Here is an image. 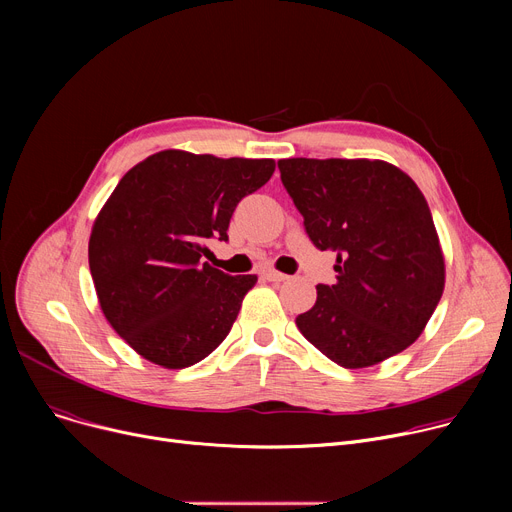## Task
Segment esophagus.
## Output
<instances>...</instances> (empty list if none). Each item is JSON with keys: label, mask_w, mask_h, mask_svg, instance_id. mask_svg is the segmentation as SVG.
<instances>
[{"label": "esophagus", "mask_w": 512, "mask_h": 512, "mask_svg": "<svg viewBox=\"0 0 512 512\" xmlns=\"http://www.w3.org/2000/svg\"><path fill=\"white\" fill-rule=\"evenodd\" d=\"M263 276L270 280V282H286L290 276H286V274H282V272H276V270H265L263 272Z\"/></svg>", "instance_id": "34e87169"}]
</instances>
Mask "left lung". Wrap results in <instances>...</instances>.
I'll return each mask as SVG.
<instances>
[{
  "label": "left lung",
  "instance_id": "left-lung-1",
  "mask_svg": "<svg viewBox=\"0 0 512 512\" xmlns=\"http://www.w3.org/2000/svg\"><path fill=\"white\" fill-rule=\"evenodd\" d=\"M280 178L336 284H317L301 334L346 369L411 346L444 292V255L419 186L382 159H280Z\"/></svg>",
  "mask_w": 512,
  "mask_h": 512
}]
</instances>
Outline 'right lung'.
<instances>
[{
	"label": "right lung",
	"mask_w": 512,
	"mask_h": 512,
	"mask_svg": "<svg viewBox=\"0 0 512 512\" xmlns=\"http://www.w3.org/2000/svg\"><path fill=\"white\" fill-rule=\"evenodd\" d=\"M274 159H222L168 149L124 174L93 224L89 267L105 319L143 359L191 367L228 336L257 276H228L201 257L228 240L242 197Z\"/></svg>",
	"instance_id": "right-lung-1"
}]
</instances>
